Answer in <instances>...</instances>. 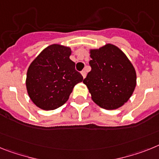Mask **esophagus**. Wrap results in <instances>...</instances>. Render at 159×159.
Here are the masks:
<instances>
[{
	"label": "esophagus",
	"instance_id": "esophagus-1",
	"mask_svg": "<svg viewBox=\"0 0 159 159\" xmlns=\"http://www.w3.org/2000/svg\"><path fill=\"white\" fill-rule=\"evenodd\" d=\"M81 75H82L83 78H85V76H86V72H85V70H82V71H81Z\"/></svg>",
	"mask_w": 159,
	"mask_h": 159
}]
</instances>
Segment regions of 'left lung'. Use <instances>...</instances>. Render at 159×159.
Wrapping results in <instances>:
<instances>
[{"mask_svg": "<svg viewBox=\"0 0 159 159\" xmlns=\"http://www.w3.org/2000/svg\"><path fill=\"white\" fill-rule=\"evenodd\" d=\"M91 70L83 83L92 99L106 110H115L129 100L136 86V72L125 53L107 44L90 50Z\"/></svg>", "mask_w": 159, "mask_h": 159, "instance_id": "left-lung-1", "label": "left lung"}]
</instances>
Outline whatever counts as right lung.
<instances>
[{"label": "right lung", "instance_id": "right-lung-1", "mask_svg": "<svg viewBox=\"0 0 159 159\" xmlns=\"http://www.w3.org/2000/svg\"><path fill=\"white\" fill-rule=\"evenodd\" d=\"M70 54L69 47L51 45L30 64L26 88L30 99L39 108L53 110L64 105L74 85L83 80L70 59Z\"/></svg>", "mask_w": 159, "mask_h": 159}]
</instances>
